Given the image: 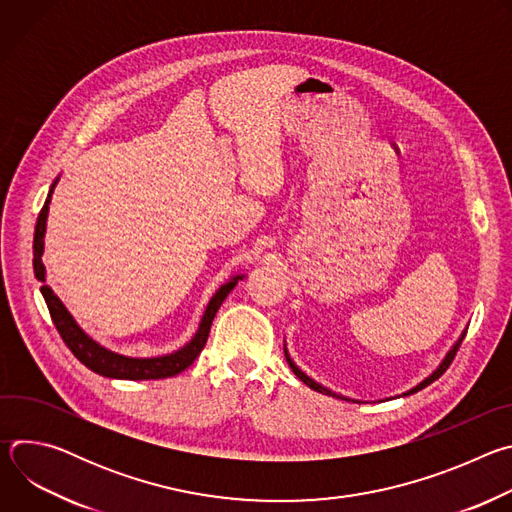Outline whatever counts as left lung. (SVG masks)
Masks as SVG:
<instances>
[{"label": "left lung", "instance_id": "obj_1", "mask_svg": "<svg viewBox=\"0 0 512 512\" xmlns=\"http://www.w3.org/2000/svg\"><path fill=\"white\" fill-rule=\"evenodd\" d=\"M464 336H466V332L460 336V340L454 344V348L446 354V358H444V362L440 364V367H437V371H433V375H429L425 381H421L417 387H413L409 393H405V395H411V393H417V391H421V389H425L427 385H431L433 381H437V379H440L446 371H448V367H450V364H452V360H454V356H456V352H458V348H460V344H462V340H464ZM285 358H287V364H289V369L291 371H294V375L302 381V383H306L310 389H314V391H318V393H324V395H332V397H338V399H344V401H350V399H346V397H342V395H336V393H332L330 389H326V387H322L320 383H316L314 379H310L306 373H302L298 367H296V364H294V360H291L289 358V354H287V350H285Z\"/></svg>", "mask_w": 512, "mask_h": 512}]
</instances>
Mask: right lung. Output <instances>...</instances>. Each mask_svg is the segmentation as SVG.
Wrapping results in <instances>:
<instances>
[{"label":"right lung","instance_id":"add662e5","mask_svg":"<svg viewBox=\"0 0 512 512\" xmlns=\"http://www.w3.org/2000/svg\"><path fill=\"white\" fill-rule=\"evenodd\" d=\"M56 182L58 180H54V184L50 186L48 198H46V202H44V206L38 214V223H36V231H34V275H36L38 281H46L42 251H44L48 206H50V198H52ZM239 279H243V275L233 277L229 283H225L212 296V300L208 302V306L204 310L198 332L194 334V338L184 348H180L172 354H166V356H156V358H129V356H123V354H117V352H111V350L103 348L101 344H97L93 338H89L77 326V322L72 320V316L66 312L62 302L54 296V291L48 285H42L40 291H42V296L46 300L50 318H52L60 338L70 348V352L85 364L87 369H91L97 375L109 377V379L148 381V379H168V377H174V375H178V373H182L184 369L190 367V364L196 360V356L202 352V348L208 340V332H210V326H212V320H214L218 308H221V304L227 300V296L231 294Z\"/></svg>","mask_w":512,"mask_h":512}]
</instances>
